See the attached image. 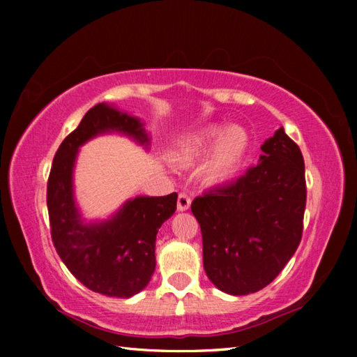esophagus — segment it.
I'll list each match as a JSON object with an SVG mask.
<instances>
[{"label": "esophagus", "mask_w": 357, "mask_h": 357, "mask_svg": "<svg viewBox=\"0 0 357 357\" xmlns=\"http://www.w3.org/2000/svg\"><path fill=\"white\" fill-rule=\"evenodd\" d=\"M190 198L185 193H179L178 195V211H187L190 208Z\"/></svg>", "instance_id": "34e87169"}]
</instances>
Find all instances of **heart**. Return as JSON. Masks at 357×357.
Masks as SVG:
<instances>
[{"mask_svg":"<svg viewBox=\"0 0 357 357\" xmlns=\"http://www.w3.org/2000/svg\"><path fill=\"white\" fill-rule=\"evenodd\" d=\"M249 144V135L239 126L225 128L214 124L181 138L173 146L172 155L179 165L189 167L213 146L198 168V174L206 184L219 185L239 172L245 160Z\"/></svg>","mask_w":357,"mask_h":357,"instance_id":"1","label":"heart"}]
</instances>
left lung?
Segmentation results:
<instances>
[{
	"label": "left lung",
	"mask_w": 357,
	"mask_h": 357,
	"mask_svg": "<svg viewBox=\"0 0 357 357\" xmlns=\"http://www.w3.org/2000/svg\"><path fill=\"white\" fill-rule=\"evenodd\" d=\"M261 151L236 183L197 197L190 206L202 228L206 275L233 296L269 285L302 238L307 190L301 149L280 128Z\"/></svg>",
	"instance_id": "obj_1"
}]
</instances>
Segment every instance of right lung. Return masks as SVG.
<instances>
[{"instance_id":"obj_1","label":"right lung","mask_w":357,"mask_h":357,"mask_svg":"<svg viewBox=\"0 0 357 357\" xmlns=\"http://www.w3.org/2000/svg\"><path fill=\"white\" fill-rule=\"evenodd\" d=\"M112 132L149 146L142 119L108 104L94 105L59 144L48 176L47 206L53 245L72 275L94 293L130 298L154 274L157 231L176 211L178 193L130 198L107 220L84 222L74 195L78 149Z\"/></svg>"}]
</instances>
